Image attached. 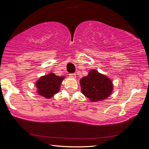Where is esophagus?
<instances>
[{
    "instance_id": "esophagus-1",
    "label": "esophagus",
    "mask_w": 149,
    "mask_h": 149,
    "mask_svg": "<svg viewBox=\"0 0 149 149\" xmlns=\"http://www.w3.org/2000/svg\"><path fill=\"white\" fill-rule=\"evenodd\" d=\"M69 75H70V77H73V78L76 77V74H70Z\"/></svg>"
}]
</instances>
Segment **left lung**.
Instances as JSON below:
<instances>
[{"label": "left lung", "instance_id": "8db88e82", "mask_svg": "<svg viewBox=\"0 0 149 149\" xmlns=\"http://www.w3.org/2000/svg\"><path fill=\"white\" fill-rule=\"evenodd\" d=\"M83 94L91 102L101 101L109 97L113 90L112 81L105 75L92 70L80 79Z\"/></svg>", "mask_w": 149, "mask_h": 149}]
</instances>
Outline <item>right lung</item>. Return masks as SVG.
Returning a JSON list of instances; mask_svg holds the SVG:
<instances>
[{
	"mask_svg": "<svg viewBox=\"0 0 149 149\" xmlns=\"http://www.w3.org/2000/svg\"><path fill=\"white\" fill-rule=\"evenodd\" d=\"M64 76H57L54 73H50L48 75L40 77L36 82L37 93L46 99H50L60 91Z\"/></svg>",
	"mask_w": 149,
	"mask_h": 149,
	"instance_id": "add662e5",
	"label": "right lung"
}]
</instances>
